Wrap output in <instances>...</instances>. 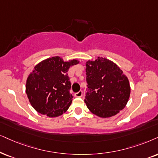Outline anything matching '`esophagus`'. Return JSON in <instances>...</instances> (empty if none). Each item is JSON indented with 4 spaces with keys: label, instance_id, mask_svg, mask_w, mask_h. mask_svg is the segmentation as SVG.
<instances>
[{
    "label": "esophagus",
    "instance_id": "1",
    "mask_svg": "<svg viewBox=\"0 0 158 158\" xmlns=\"http://www.w3.org/2000/svg\"><path fill=\"white\" fill-rule=\"evenodd\" d=\"M74 95H75V97H77V98H81V96H82V91L80 90V91L78 92V93H76Z\"/></svg>",
    "mask_w": 158,
    "mask_h": 158
}]
</instances>
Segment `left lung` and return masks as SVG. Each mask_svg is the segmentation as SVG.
<instances>
[{"label":"left lung","instance_id":"obj_1","mask_svg":"<svg viewBox=\"0 0 158 158\" xmlns=\"http://www.w3.org/2000/svg\"><path fill=\"white\" fill-rule=\"evenodd\" d=\"M87 93L85 102L98 117L114 116L126 106L131 94L127 77L114 63L98 57L86 63Z\"/></svg>","mask_w":158,"mask_h":158}]
</instances>
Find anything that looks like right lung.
Instances as JSON below:
<instances>
[{"label": "right lung", "mask_w": 158, "mask_h": 158, "mask_svg": "<svg viewBox=\"0 0 158 158\" xmlns=\"http://www.w3.org/2000/svg\"><path fill=\"white\" fill-rule=\"evenodd\" d=\"M79 63L77 60L64 62L59 56L40 62L26 81L25 92L33 109L49 117L65 113L73 100L70 93L71 82L68 75L70 67Z\"/></svg>", "instance_id": "obj_1"}]
</instances>
